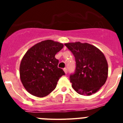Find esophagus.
<instances>
[{"mask_svg":"<svg viewBox=\"0 0 123 123\" xmlns=\"http://www.w3.org/2000/svg\"><path fill=\"white\" fill-rule=\"evenodd\" d=\"M63 70H64V71H65V74L68 73V70H67V68H64Z\"/></svg>","mask_w":123,"mask_h":123,"instance_id":"34e87169","label":"esophagus"}]
</instances>
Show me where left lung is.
I'll return each mask as SVG.
<instances>
[{
    "instance_id": "1",
    "label": "left lung",
    "mask_w": 123,
    "mask_h": 123,
    "mask_svg": "<svg viewBox=\"0 0 123 123\" xmlns=\"http://www.w3.org/2000/svg\"><path fill=\"white\" fill-rule=\"evenodd\" d=\"M65 45L72 52L76 61L75 72L69 76L73 88L81 95L95 93L108 77V63L104 54L88 43L76 42Z\"/></svg>"
}]
</instances>
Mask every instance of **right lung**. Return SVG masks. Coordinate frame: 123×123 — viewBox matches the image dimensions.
<instances>
[{
  "label": "right lung",
  "instance_id": "obj_1",
  "mask_svg": "<svg viewBox=\"0 0 123 123\" xmlns=\"http://www.w3.org/2000/svg\"><path fill=\"white\" fill-rule=\"evenodd\" d=\"M63 44L46 40L29 49L21 60L20 79L27 91L32 95L43 97L55 89L60 77L65 73L58 68V60L55 56Z\"/></svg>",
  "mask_w": 123,
  "mask_h": 123
}]
</instances>
